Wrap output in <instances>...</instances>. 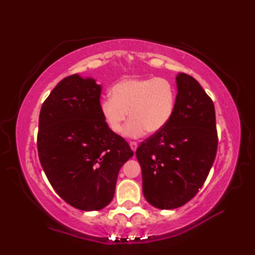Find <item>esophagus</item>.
<instances>
[{"label":"esophagus","instance_id":"esophagus-1","mask_svg":"<svg viewBox=\"0 0 255 255\" xmlns=\"http://www.w3.org/2000/svg\"><path fill=\"white\" fill-rule=\"evenodd\" d=\"M130 148L132 149V152H136V149H137V147H138V145H137V143L136 141H130Z\"/></svg>","mask_w":255,"mask_h":255}]
</instances>
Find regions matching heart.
I'll list each match as a JSON object with an SVG mask.
<instances>
[{
  "instance_id": "heart-1",
  "label": "heart",
  "mask_w": 255,
  "mask_h": 255,
  "mask_svg": "<svg viewBox=\"0 0 255 255\" xmlns=\"http://www.w3.org/2000/svg\"><path fill=\"white\" fill-rule=\"evenodd\" d=\"M176 105V90L164 77L125 79L111 89V97L100 103L102 118L115 133L125 129L129 138H139L147 130L156 133L163 130L173 117Z\"/></svg>"
}]
</instances>
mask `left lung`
I'll return each mask as SVG.
<instances>
[{"label": "left lung", "instance_id": "obj_1", "mask_svg": "<svg viewBox=\"0 0 255 255\" xmlns=\"http://www.w3.org/2000/svg\"><path fill=\"white\" fill-rule=\"evenodd\" d=\"M176 105L163 130L136 150L145 199L158 209L187 204L204 185L217 152L215 107L192 76L175 77Z\"/></svg>", "mask_w": 255, "mask_h": 255}]
</instances>
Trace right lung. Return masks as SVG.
Segmentation results:
<instances>
[{
  "label": "right lung",
  "instance_id": "obj_1",
  "mask_svg": "<svg viewBox=\"0 0 255 255\" xmlns=\"http://www.w3.org/2000/svg\"><path fill=\"white\" fill-rule=\"evenodd\" d=\"M101 90L92 77L67 76L39 115L38 155L47 179L62 199L84 211L110 204L120 167L133 155L102 118Z\"/></svg>",
  "mask_w": 255,
  "mask_h": 255
}]
</instances>
